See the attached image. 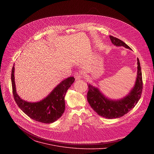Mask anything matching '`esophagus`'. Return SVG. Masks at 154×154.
<instances>
[{"label":"esophagus","mask_w":154,"mask_h":154,"mask_svg":"<svg viewBox=\"0 0 154 154\" xmlns=\"http://www.w3.org/2000/svg\"><path fill=\"white\" fill-rule=\"evenodd\" d=\"M74 76H75V79H76V80L81 79L82 78V75H81V73H76Z\"/></svg>","instance_id":"34e87169"}]
</instances>
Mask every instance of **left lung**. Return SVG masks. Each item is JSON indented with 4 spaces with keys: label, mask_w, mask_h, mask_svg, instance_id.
<instances>
[{
    "label": "left lung",
    "mask_w": 154,
    "mask_h": 154,
    "mask_svg": "<svg viewBox=\"0 0 154 154\" xmlns=\"http://www.w3.org/2000/svg\"><path fill=\"white\" fill-rule=\"evenodd\" d=\"M111 43L116 46H123L131 50L120 39L110 35ZM137 72L135 84L130 93L123 98L112 100L106 97L97 88L88 84L87 100L91 107L99 116L106 119L119 118L132 110L139 101L143 88L142 71L139 60L137 58Z\"/></svg>",
    "instance_id": "8db88e82"
}]
</instances>
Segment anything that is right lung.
I'll return each instance as SVG.
<instances>
[{
	"instance_id": "obj_1",
	"label": "right lung",
	"mask_w": 154,
	"mask_h": 154,
	"mask_svg": "<svg viewBox=\"0 0 154 154\" xmlns=\"http://www.w3.org/2000/svg\"><path fill=\"white\" fill-rule=\"evenodd\" d=\"M14 65L12 69L11 81L14 100L22 111L32 120L43 123H51L59 119L65 109V97L67 89L75 81L69 77L62 81L44 99L37 103H29L17 94L14 77Z\"/></svg>"
}]
</instances>
